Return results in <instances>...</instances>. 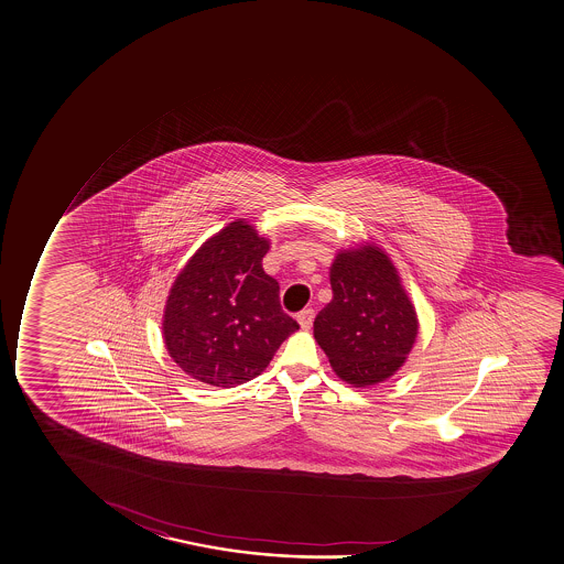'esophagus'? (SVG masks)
Wrapping results in <instances>:
<instances>
[{
  "label": "esophagus",
  "mask_w": 564,
  "mask_h": 564,
  "mask_svg": "<svg viewBox=\"0 0 564 564\" xmlns=\"http://www.w3.org/2000/svg\"><path fill=\"white\" fill-rule=\"evenodd\" d=\"M313 318H315V311L313 310H304L300 315H297V324H300V328L310 329L313 326Z\"/></svg>",
  "instance_id": "1"
}]
</instances>
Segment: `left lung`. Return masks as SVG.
Returning a JSON list of instances; mask_svg holds the SVG:
<instances>
[{
  "instance_id": "left-lung-1",
  "label": "left lung",
  "mask_w": 564,
  "mask_h": 564,
  "mask_svg": "<svg viewBox=\"0 0 564 564\" xmlns=\"http://www.w3.org/2000/svg\"><path fill=\"white\" fill-rule=\"evenodd\" d=\"M334 297L313 336L339 379L373 387L403 368L416 343L417 315L398 268L377 243L341 249L329 267Z\"/></svg>"
}]
</instances>
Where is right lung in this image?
Masks as SVG:
<instances>
[{
    "label": "right lung",
    "instance_id": "add662e5",
    "mask_svg": "<svg viewBox=\"0 0 564 564\" xmlns=\"http://www.w3.org/2000/svg\"><path fill=\"white\" fill-rule=\"evenodd\" d=\"M270 240L236 219L204 241L166 297L163 339L182 371L217 388L259 377L297 326L262 259Z\"/></svg>",
    "mask_w": 564,
    "mask_h": 564
}]
</instances>
